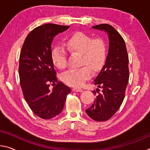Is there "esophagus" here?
I'll return each mask as SVG.
<instances>
[{"instance_id": "34e87169", "label": "esophagus", "mask_w": 150, "mask_h": 150, "mask_svg": "<svg viewBox=\"0 0 150 150\" xmlns=\"http://www.w3.org/2000/svg\"><path fill=\"white\" fill-rule=\"evenodd\" d=\"M73 91H75V92H82L83 91V89H81V88L74 87V88H73Z\"/></svg>"}]
</instances>
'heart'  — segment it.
I'll list each match as a JSON object with an SVG mask.
<instances>
[{"label": "heart", "mask_w": 150, "mask_h": 150, "mask_svg": "<svg viewBox=\"0 0 150 150\" xmlns=\"http://www.w3.org/2000/svg\"><path fill=\"white\" fill-rule=\"evenodd\" d=\"M64 45L71 54L80 55L79 67L76 70H70L63 73L61 79L66 85L79 87L91 75L90 70L97 73L105 64L108 54L105 41L101 38L93 39L90 35L82 32H77L66 40ZM52 61L59 69L67 67L65 53L60 48H55L52 51Z\"/></svg>", "instance_id": "b5f03b06"}]
</instances>
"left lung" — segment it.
<instances>
[{
	"label": "left lung",
	"instance_id": "obj_1",
	"mask_svg": "<svg viewBox=\"0 0 150 150\" xmlns=\"http://www.w3.org/2000/svg\"><path fill=\"white\" fill-rule=\"evenodd\" d=\"M92 28L106 32L109 45L105 65L94 79V84L101 88V91L97 88L93 103L85 111L93 120L104 122L117 112L124 99L129 77V58L124 40L112 26L101 24Z\"/></svg>",
	"mask_w": 150,
	"mask_h": 150
}]
</instances>
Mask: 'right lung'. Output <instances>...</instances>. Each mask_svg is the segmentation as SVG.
<instances>
[{
	"instance_id": "1",
	"label": "right lung",
	"mask_w": 150,
	"mask_h": 150,
	"mask_svg": "<svg viewBox=\"0 0 150 150\" xmlns=\"http://www.w3.org/2000/svg\"><path fill=\"white\" fill-rule=\"evenodd\" d=\"M69 28L51 23L39 26L29 33L21 49L18 73L23 96L33 113L44 120L62 111L71 92L68 86L58 82L51 57L53 38ZM50 82L58 83L52 90Z\"/></svg>"
}]
</instances>
